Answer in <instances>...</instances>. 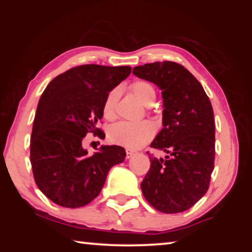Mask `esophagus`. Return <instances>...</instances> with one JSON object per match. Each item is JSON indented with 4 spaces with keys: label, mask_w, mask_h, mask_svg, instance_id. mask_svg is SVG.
I'll return each mask as SVG.
<instances>
[{
    "label": "esophagus",
    "mask_w": 252,
    "mask_h": 252,
    "mask_svg": "<svg viewBox=\"0 0 252 252\" xmlns=\"http://www.w3.org/2000/svg\"><path fill=\"white\" fill-rule=\"evenodd\" d=\"M126 159H130V158H132L134 156V151H131V150H126Z\"/></svg>",
    "instance_id": "obj_1"
}]
</instances>
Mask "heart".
Listing matches in <instances>:
<instances>
[{"instance_id": "1", "label": "heart", "mask_w": 252, "mask_h": 252, "mask_svg": "<svg viewBox=\"0 0 252 252\" xmlns=\"http://www.w3.org/2000/svg\"><path fill=\"white\" fill-rule=\"evenodd\" d=\"M131 91L134 96L144 105H151L156 100L157 92L153 85L148 81H136L131 85ZM121 91L114 88L106 94L102 111L104 118L113 119ZM156 133L155 126L150 121L126 122L121 121L113 125L109 130V139L114 144L127 149H139L148 143Z\"/></svg>"}]
</instances>
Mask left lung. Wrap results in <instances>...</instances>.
Segmentation results:
<instances>
[{"label": "left lung", "mask_w": 252, "mask_h": 252, "mask_svg": "<svg viewBox=\"0 0 252 252\" xmlns=\"http://www.w3.org/2000/svg\"><path fill=\"white\" fill-rule=\"evenodd\" d=\"M132 73L161 90L163 127L151 147L169 155L164 160L150 157L142 193L158 211H186L206 194L215 167L211 102L199 81L176 62L148 63Z\"/></svg>", "instance_id": "1"}]
</instances>
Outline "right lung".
Here are the masks:
<instances>
[{"instance_id":"1","label":"right lung","mask_w":252,"mask_h":252,"mask_svg":"<svg viewBox=\"0 0 252 252\" xmlns=\"http://www.w3.org/2000/svg\"><path fill=\"white\" fill-rule=\"evenodd\" d=\"M131 66L85 64L54 78L40 97L31 135L34 180L51 201L80 208L99 195L113 165L126 150L102 146L92 156L82 146L88 133L102 138L96 123L108 93L126 80Z\"/></svg>"}]
</instances>
